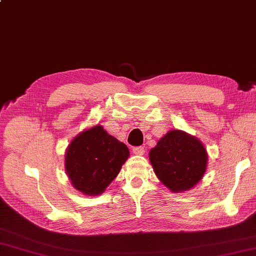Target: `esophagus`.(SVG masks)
Returning <instances> with one entry per match:
<instances>
[{
    "label": "esophagus",
    "mask_w": 256,
    "mask_h": 256,
    "mask_svg": "<svg viewBox=\"0 0 256 256\" xmlns=\"http://www.w3.org/2000/svg\"><path fill=\"white\" fill-rule=\"evenodd\" d=\"M133 152L135 154V155L142 156V155H144V154H145V150H144V147H142V146H138V147L133 148Z\"/></svg>",
    "instance_id": "esophagus-1"
}]
</instances>
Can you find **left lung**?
I'll list each match as a JSON object with an SVG mask.
<instances>
[{
  "mask_svg": "<svg viewBox=\"0 0 256 256\" xmlns=\"http://www.w3.org/2000/svg\"><path fill=\"white\" fill-rule=\"evenodd\" d=\"M150 160L164 186L171 192L181 193L202 180L208 156L198 138L183 130H172L152 148Z\"/></svg>",
  "mask_w": 256,
  "mask_h": 256,
  "instance_id": "obj_1",
  "label": "left lung"
}]
</instances>
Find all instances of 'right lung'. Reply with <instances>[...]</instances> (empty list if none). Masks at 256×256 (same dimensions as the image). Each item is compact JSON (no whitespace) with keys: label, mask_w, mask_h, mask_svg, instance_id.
Masks as SVG:
<instances>
[{"label":"right lung","mask_w":256,"mask_h":256,"mask_svg":"<svg viewBox=\"0 0 256 256\" xmlns=\"http://www.w3.org/2000/svg\"><path fill=\"white\" fill-rule=\"evenodd\" d=\"M128 156L126 144L96 126L70 142L65 154V171L77 191L96 196L114 180Z\"/></svg>","instance_id":"add662e5"}]
</instances>
